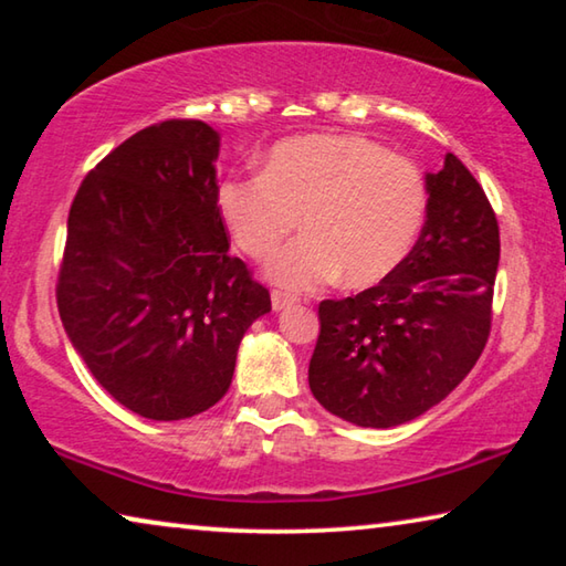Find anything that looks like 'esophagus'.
Segmentation results:
<instances>
[{
  "mask_svg": "<svg viewBox=\"0 0 566 566\" xmlns=\"http://www.w3.org/2000/svg\"><path fill=\"white\" fill-rule=\"evenodd\" d=\"M296 302H300V296L286 294V292H280V290H274V292H272V306H274V312L290 310V306H294Z\"/></svg>",
  "mask_w": 566,
  "mask_h": 566,
  "instance_id": "1",
  "label": "esophagus"
}]
</instances>
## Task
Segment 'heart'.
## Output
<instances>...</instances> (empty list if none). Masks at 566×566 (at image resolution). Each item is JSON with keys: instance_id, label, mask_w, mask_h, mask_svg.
<instances>
[{"instance_id": "obj_1", "label": "heart", "mask_w": 566, "mask_h": 566, "mask_svg": "<svg viewBox=\"0 0 566 566\" xmlns=\"http://www.w3.org/2000/svg\"><path fill=\"white\" fill-rule=\"evenodd\" d=\"M217 207L234 242L270 266L286 290H317L342 276L352 290L385 280L405 262L424 219L427 189L409 159L354 134H302L266 151L262 175L232 177Z\"/></svg>"}]
</instances>
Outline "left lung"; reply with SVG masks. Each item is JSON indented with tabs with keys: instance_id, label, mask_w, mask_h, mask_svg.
Wrapping results in <instances>:
<instances>
[{
	"instance_id": "8db88e82",
	"label": "left lung",
	"mask_w": 566,
	"mask_h": 566,
	"mask_svg": "<svg viewBox=\"0 0 566 566\" xmlns=\"http://www.w3.org/2000/svg\"><path fill=\"white\" fill-rule=\"evenodd\" d=\"M427 219L377 286L319 304L310 389L357 427L389 429L439 405L482 354L492 324L500 227L454 155L427 171Z\"/></svg>"
}]
</instances>
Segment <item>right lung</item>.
Masks as SVG:
<instances>
[{
    "mask_svg": "<svg viewBox=\"0 0 566 566\" xmlns=\"http://www.w3.org/2000/svg\"><path fill=\"white\" fill-rule=\"evenodd\" d=\"M219 132L169 119L132 134L76 191L56 306L76 354L139 417L214 407L270 292L229 254L217 207Z\"/></svg>",
    "mask_w": 566,
    "mask_h": 566,
    "instance_id": "right-lung-1",
    "label": "right lung"
}]
</instances>
